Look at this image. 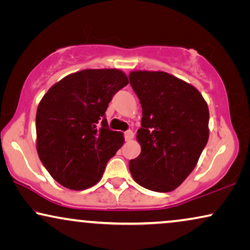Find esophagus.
Here are the masks:
<instances>
[{
  "label": "esophagus",
  "instance_id": "1",
  "mask_svg": "<svg viewBox=\"0 0 250 250\" xmlns=\"http://www.w3.org/2000/svg\"><path fill=\"white\" fill-rule=\"evenodd\" d=\"M134 138V132L131 130H127L125 132V141H131V139Z\"/></svg>",
  "mask_w": 250,
  "mask_h": 250
}]
</instances>
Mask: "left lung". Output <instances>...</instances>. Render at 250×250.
I'll return each mask as SVG.
<instances>
[{
  "label": "left lung",
  "instance_id": "8db88e82",
  "mask_svg": "<svg viewBox=\"0 0 250 250\" xmlns=\"http://www.w3.org/2000/svg\"><path fill=\"white\" fill-rule=\"evenodd\" d=\"M141 102L142 152L129 162L135 182L155 192H170L198 164L209 137V109L194 86L165 72L129 74Z\"/></svg>",
  "mask_w": 250,
  "mask_h": 250
}]
</instances>
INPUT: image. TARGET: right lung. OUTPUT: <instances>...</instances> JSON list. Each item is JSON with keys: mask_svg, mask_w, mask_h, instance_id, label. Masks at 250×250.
<instances>
[{"mask_svg": "<svg viewBox=\"0 0 250 250\" xmlns=\"http://www.w3.org/2000/svg\"><path fill=\"white\" fill-rule=\"evenodd\" d=\"M128 78L119 69H84L49 89L36 112V148L52 178L69 189L101 181L106 165L123 144L108 128V103Z\"/></svg>", "mask_w": 250, "mask_h": 250, "instance_id": "right-lung-1", "label": "right lung"}]
</instances>
